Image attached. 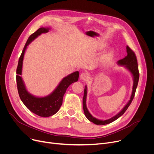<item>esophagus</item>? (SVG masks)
<instances>
[{"label":"esophagus","instance_id":"34e87169","mask_svg":"<svg viewBox=\"0 0 154 154\" xmlns=\"http://www.w3.org/2000/svg\"><path fill=\"white\" fill-rule=\"evenodd\" d=\"M80 78L81 80H84L85 81H86V80H87L88 78H89V75H88V73L84 72L80 75Z\"/></svg>","mask_w":154,"mask_h":154}]
</instances>
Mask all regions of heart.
<instances>
[{
	"label": "heart",
	"mask_w": 154,
	"mask_h": 154,
	"mask_svg": "<svg viewBox=\"0 0 154 154\" xmlns=\"http://www.w3.org/2000/svg\"><path fill=\"white\" fill-rule=\"evenodd\" d=\"M110 55H111V54L110 53H108L107 54H106V55L104 56V59H108V58H109L110 57Z\"/></svg>",
	"instance_id": "1"
}]
</instances>
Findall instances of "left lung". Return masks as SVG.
Masks as SVG:
<instances>
[{
  "mask_svg": "<svg viewBox=\"0 0 154 154\" xmlns=\"http://www.w3.org/2000/svg\"><path fill=\"white\" fill-rule=\"evenodd\" d=\"M126 49H127V55L125 57L122 59L119 60L117 62L118 65H120V66H124L125 69H127L129 72H130L133 77V80H134V84H133V87H132V95L131 96V99L128 100L127 103L125 105V107L122 109V110H121L119 113L114 116L113 117L107 119V120H99L97 119H96L90 114V112H88L87 106H86V99H87V86H85V89H84V97H83V109L85 117L87 119L91 121V122H93L94 124L96 125H106L108 124H110L112 122H114L116 120L119 119L120 116H122L125 112L127 110L128 107L130 106L135 94V91L137 87V85H138L139 82V68H138V63H137V60L136 55L134 51L131 49V48L129 47L128 46L126 47Z\"/></svg>",
  "mask_w": 154,
  "mask_h": 154,
  "instance_id": "obj_1",
  "label": "left lung"
}]
</instances>
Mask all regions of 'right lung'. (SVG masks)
Listing matches in <instances>:
<instances>
[{"instance_id":"add662e5","label":"right lung","mask_w":154,"mask_h":154,"mask_svg":"<svg viewBox=\"0 0 154 154\" xmlns=\"http://www.w3.org/2000/svg\"><path fill=\"white\" fill-rule=\"evenodd\" d=\"M49 29L50 28L41 27L29 37L19 58L17 72H16L17 74L16 75L17 90L22 102L29 110L33 112L34 114L42 117L52 116L59 111L62 104L63 97L66 92L67 88L70 84L77 82L79 76V72L78 71L68 75L61 80L58 86L51 94L43 97H35L27 91L22 78L20 76L22 75L24 54H25L27 47L32 41H33L35 38L42 33H47Z\"/></svg>"}]
</instances>
